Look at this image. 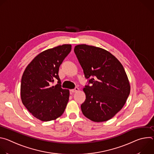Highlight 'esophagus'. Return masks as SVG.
Returning a JSON list of instances; mask_svg holds the SVG:
<instances>
[{
	"label": "esophagus",
	"mask_w": 154,
	"mask_h": 154,
	"mask_svg": "<svg viewBox=\"0 0 154 154\" xmlns=\"http://www.w3.org/2000/svg\"><path fill=\"white\" fill-rule=\"evenodd\" d=\"M79 91V88H77V87H76V88H75L74 89L71 90V91L72 93H75V92H77V91Z\"/></svg>",
	"instance_id": "1"
}]
</instances>
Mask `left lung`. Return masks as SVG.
Returning a JSON list of instances; mask_svg holds the SVG:
<instances>
[{"mask_svg":"<svg viewBox=\"0 0 154 154\" xmlns=\"http://www.w3.org/2000/svg\"><path fill=\"white\" fill-rule=\"evenodd\" d=\"M74 52L86 79L81 105L83 115L97 122L112 119L125 105L130 92V83L120 61L108 51L86 45H77Z\"/></svg>","mask_w":154,"mask_h":154,"instance_id":"1","label":"left lung"}]
</instances>
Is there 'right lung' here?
<instances>
[{
	"label": "right lung",
	"instance_id": "add662e5",
	"mask_svg": "<svg viewBox=\"0 0 154 154\" xmlns=\"http://www.w3.org/2000/svg\"><path fill=\"white\" fill-rule=\"evenodd\" d=\"M71 51V45H63L41 52L28 64L22 77V102L34 117L42 121L56 119L66 107L69 91L61 88L58 71ZM56 79L58 84L51 86Z\"/></svg>",
	"mask_w": 154,
	"mask_h": 154
}]
</instances>
